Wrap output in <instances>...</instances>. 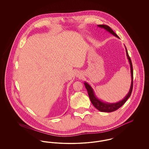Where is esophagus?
<instances>
[{"instance_id": "34e87169", "label": "esophagus", "mask_w": 149, "mask_h": 149, "mask_svg": "<svg viewBox=\"0 0 149 149\" xmlns=\"http://www.w3.org/2000/svg\"><path fill=\"white\" fill-rule=\"evenodd\" d=\"M77 77H79V78H80V77H81V74H80V72H78V73L77 74Z\"/></svg>"}]
</instances>
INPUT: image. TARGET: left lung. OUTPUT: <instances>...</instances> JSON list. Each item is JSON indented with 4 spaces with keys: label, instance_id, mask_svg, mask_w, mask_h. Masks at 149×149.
<instances>
[{
    "label": "left lung",
    "instance_id": "1",
    "mask_svg": "<svg viewBox=\"0 0 149 149\" xmlns=\"http://www.w3.org/2000/svg\"><path fill=\"white\" fill-rule=\"evenodd\" d=\"M97 26L101 28V29H105L108 32H109V33L112 34L114 36L118 38L119 37L118 35L114 32L111 29L109 26H106V25H97ZM125 49H126V55L127 57L128 61L129 62V64L130 65V70H131V86H130V88L129 90V92H128L127 94L124 97V98L122 100H120V101L116 102V103H108L106 102H104L103 100L99 99L97 96L96 95L95 93L94 92V89H93L92 87L89 85L87 82L84 81V84L85 85V88L88 91V93L89 97V98L91 99V101L93 104V105L98 110H99L100 112H112L116 111L117 109H118L119 108H120V107L122 106L126 102V100H127L131 96V93L132 91V88H133V68H132V62L131 60V58L128 55V54L127 50V49L125 45Z\"/></svg>",
    "mask_w": 149,
    "mask_h": 149
}]
</instances>
